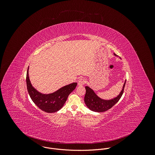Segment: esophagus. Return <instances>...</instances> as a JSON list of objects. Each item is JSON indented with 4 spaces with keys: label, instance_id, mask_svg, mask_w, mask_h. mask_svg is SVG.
Here are the masks:
<instances>
[{
    "label": "esophagus",
    "instance_id": "1",
    "mask_svg": "<svg viewBox=\"0 0 155 155\" xmlns=\"http://www.w3.org/2000/svg\"><path fill=\"white\" fill-rule=\"evenodd\" d=\"M85 82H85V79H84V78H81L80 79H79L78 84V85L81 86V85H84L85 84Z\"/></svg>",
    "mask_w": 155,
    "mask_h": 155
}]
</instances>
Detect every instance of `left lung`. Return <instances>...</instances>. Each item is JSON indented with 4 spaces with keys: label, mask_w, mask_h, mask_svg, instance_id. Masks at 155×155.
Segmentation results:
<instances>
[{
    "label": "left lung",
    "mask_w": 155,
    "mask_h": 155,
    "mask_svg": "<svg viewBox=\"0 0 155 155\" xmlns=\"http://www.w3.org/2000/svg\"><path fill=\"white\" fill-rule=\"evenodd\" d=\"M115 56H117L115 53H114ZM126 81H125L123 85L122 90L119 94L115 97L111 99H103L99 97L94 91V90L89 87L88 86L85 87L86 93L84 97V102L87 107L91 111L101 113L104 112L110 108H111L113 105H114L120 99L125 87Z\"/></svg>",
    "instance_id": "8db88e82"
}]
</instances>
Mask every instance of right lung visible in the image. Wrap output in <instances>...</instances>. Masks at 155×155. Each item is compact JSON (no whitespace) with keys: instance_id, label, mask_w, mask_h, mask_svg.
I'll list each match as a JSON object with an SVG mask.
<instances>
[{"instance_id":"1","label":"right lung","mask_w":155,"mask_h":155,"mask_svg":"<svg viewBox=\"0 0 155 155\" xmlns=\"http://www.w3.org/2000/svg\"><path fill=\"white\" fill-rule=\"evenodd\" d=\"M29 67L27 73V86L29 95L33 102L42 111L47 113H54L62 108L69 94L76 88V82L67 85L57 91L49 94H44L34 88L29 78Z\"/></svg>"}]
</instances>
